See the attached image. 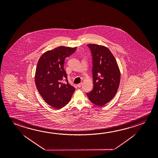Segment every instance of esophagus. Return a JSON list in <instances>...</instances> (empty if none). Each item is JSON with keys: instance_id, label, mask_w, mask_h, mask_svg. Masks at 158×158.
Here are the masks:
<instances>
[{"instance_id": "1", "label": "esophagus", "mask_w": 158, "mask_h": 158, "mask_svg": "<svg viewBox=\"0 0 158 158\" xmlns=\"http://www.w3.org/2000/svg\"><path fill=\"white\" fill-rule=\"evenodd\" d=\"M81 85H82V83H79V84H78V85H77V86H78V88H80Z\"/></svg>"}]
</instances>
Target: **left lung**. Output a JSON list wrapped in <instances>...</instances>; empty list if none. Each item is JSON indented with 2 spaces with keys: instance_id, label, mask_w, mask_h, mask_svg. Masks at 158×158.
I'll list each match as a JSON object with an SVG mask.
<instances>
[{
  "instance_id": "8db88e82",
  "label": "left lung",
  "mask_w": 158,
  "mask_h": 158,
  "mask_svg": "<svg viewBox=\"0 0 158 158\" xmlns=\"http://www.w3.org/2000/svg\"><path fill=\"white\" fill-rule=\"evenodd\" d=\"M87 46L93 57L94 88L86 95L93 104L104 106L114 98L118 90L121 79L119 68L107 47L96 44Z\"/></svg>"
}]
</instances>
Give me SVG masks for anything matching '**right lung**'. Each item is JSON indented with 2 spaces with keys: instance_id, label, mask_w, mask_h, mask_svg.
Wrapping results in <instances>:
<instances>
[{
  "instance_id": "obj_1",
  "label": "right lung",
  "mask_w": 158,
  "mask_h": 158,
  "mask_svg": "<svg viewBox=\"0 0 158 158\" xmlns=\"http://www.w3.org/2000/svg\"><path fill=\"white\" fill-rule=\"evenodd\" d=\"M77 47L60 46L48 51L40 58L35 73V84L39 93L47 104L60 109L70 101L75 88L70 85L64 69L65 58ZM66 79V83L63 82Z\"/></svg>"
}]
</instances>
